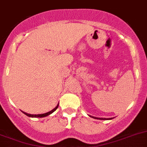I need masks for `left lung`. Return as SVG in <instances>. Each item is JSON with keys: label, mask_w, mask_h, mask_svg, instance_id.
<instances>
[{"label": "left lung", "mask_w": 147, "mask_h": 147, "mask_svg": "<svg viewBox=\"0 0 147 147\" xmlns=\"http://www.w3.org/2000/svg\"><path fill=\"white\" fill-rule=\"evenodd\" d=\"M90 117H92V116H90ZM94 117V118H96V119H99V120H111V119L112 118H98V117Z\"/></svg>", "instance_id": "1"}]
</instances>
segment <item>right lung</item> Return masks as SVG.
Returning <instances> with one entry per match:
<instances>
[{
  "mask_svg": "<svg viewBox=\"0 0 147 147\" xmlns=\"http://www.w3.org/2000/svg\"><path fill=\"white\" fill-rule=\"evenodd\" d=\"M58 107H59V105H57V106L54 109H52L51 111H50V112H46V113H44V114H40V115H30V114H27V113H26V112H22H22L24 114V115H26L27 116H28V117H46V116H48V115H51V113H53V112H54V111H56V109L58 108Z\"/></svg>",
  "mask_w": 147,
  "mask_h": 147,
  "instance_id": "1",
  "label": "right lung"
}]
</instances>
